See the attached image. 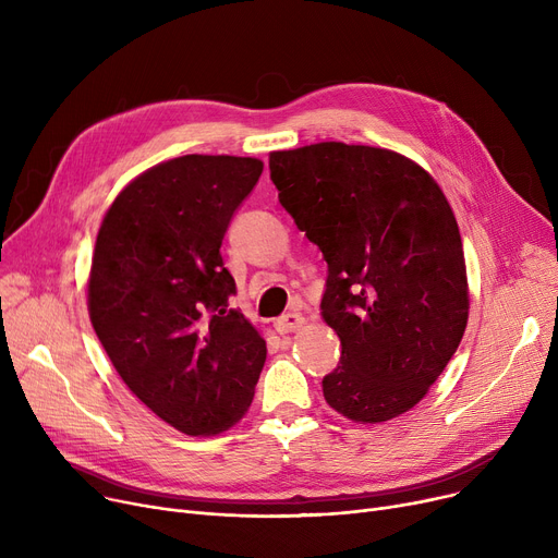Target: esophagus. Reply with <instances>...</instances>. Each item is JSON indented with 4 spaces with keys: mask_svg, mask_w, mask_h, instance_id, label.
Segmentation results:
<instances>
[{
    "mask_svg": "<svg viewBox=\"0 0 558 558\" xmlns=\"http://www.w3.org/2000/svg\"><path fill=\"white\" fill-rule=\"evenodd\" d=\"M301 328H305V316L299 314V312H287V314L280 316V320H278V332H280V335L299 332Z\"/></svg>",
    "mask_w": 558,
    "mask_h": 558,
    "instance_id": "34e87169",
    "label": "esophagus"
}]
</instances>
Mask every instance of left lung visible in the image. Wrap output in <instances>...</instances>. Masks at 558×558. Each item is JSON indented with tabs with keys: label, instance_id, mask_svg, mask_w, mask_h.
Wrapping results in <instances>:
<instances>
[{
	"label": "left lung",
	"instance_id": "obj_1",
	"mask_svg": "<svg viewBox=\"0 0 558 558\" xmlns=\"http://www.w3.org/2000/svg\"><path fill=\"white\" fill-rule=\"evenodd\" d=\"M282 208L328 262L320 316L341 341L326 402L353 423L416 407L444 373L471 310L450 203L412 158L318 142L269 154Z\"/></svg>",
	"mask_w": 558,
	"mask_h": 558
}]
</instances>
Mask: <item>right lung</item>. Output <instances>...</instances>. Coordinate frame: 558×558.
<instances>
[{
  "mask_svg": "<svg viewBox=\"0 0 558 558\" xmlns=\"http://www.w3.org/2000/svg\"><path fill=\"white\" fill-rule=\"evenodd\" d=\"M264 162L190 154L114 196L97 232L87 312L135 398L190 436L240 423L253 402L267 341L228 307L238 291L221 240Z\"/></svg>",
  "mask_w": 558,
  "mask_h": 558,
  "instance_id": "1",
  "label": "right lung"
}]
</instances>
